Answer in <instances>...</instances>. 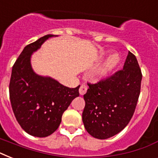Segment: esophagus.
<instances>
[{
  "label": "esophagus",
  "instance_id": "1",
  "mask_svg": "<svg viewBox=\"0 0 158 158\" xmlns=\"http://www.w3.org/2000/svg\"><path fill=\"white\" fill-rule=\"evenodd\" d=\"M87 90H88V87L86 85H84V84H82L80 88H79V94L80 95H84V94H86Z\"/></svg>",
  "mask_w": 158,
  "mask_h": 158
}]
</instances>
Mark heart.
<instances>
[{"mask_svg": "<svg viewBox=\"0 0 158 158\" xmlns=\"http://www.w3.org/2000/svg\"><path fill=\"white\" fill-rule=\"evenodd\" d=\"M120 56L118 53H112L106 59L105 61L102 64L96 72V76L98 78L102 79L105 78L117 66L120 62Z\"/></svg>", "mask_w": 158, "mask_h": 158, "instance_id": "1", "label": "heart"}]
</instances>
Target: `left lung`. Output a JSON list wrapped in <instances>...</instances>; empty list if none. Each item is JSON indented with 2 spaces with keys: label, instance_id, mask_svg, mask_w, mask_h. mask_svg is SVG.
<instances>
[{
  "label": "left lung",
  "instance_id": "1",
  "mask_svg": "<svg viewBox=\"0 0 158 158\" xmlns=\"http://www.w3.org/2000/svg\"><path fill=\"white\" fill-rule=\"evenodd\" d=\"M141 80L137 59L129 52L123 69L98 84H89L82 119L89 135L106 139L125 129L135 112Z\"/></svg>",
  "mask_w": 158,
  "mask_h": 158
}]
</instances>
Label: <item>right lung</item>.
I'll list each match as a JSON object with an SVG mask.
<instances>
[{
    "mask_svg": "<svg viewBox=\"0 0 158 158\" xmlns=\"http://www.w3.org/2000/svg\"><path fill=\"white\" fill-rule=\"evenodd\" d=\"M52 37L48 34L23 48L12 68L10 99L16 120L28 135L48 137L61 122L63 113L79 96V85L70 89L48 76L36 74L31 57L41 46Z\"/></svg>",
    "mask_w": 158,
    "mask_h": 158,
    "instance_id": "obj_1",
    "label": "right lung"
}]
</instances>
